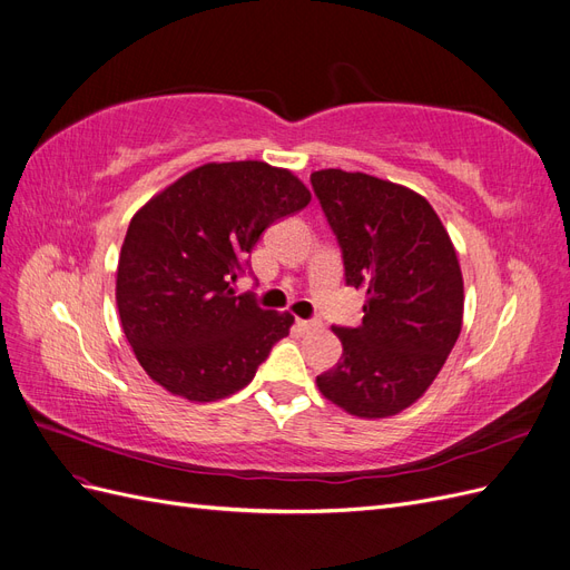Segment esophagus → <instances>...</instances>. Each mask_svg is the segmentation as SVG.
Returning <instances> with one entry per match:
<instances>
[{
	"label": "esophagus",
	"mask_w": 570,
	"mask_h": 570,
	"mask_svg": "<svg viewBox=\"0 0 570 570\" xmlns=\"http://www.w3.org/2000/svg\"><path fill=\"white\" fill-rule=\"evenodd\" d=\"M318 325H321L318 321H304V318H299V321H297V327H299L302 333H312V331H316Z\"/></svg>",
	"instance_id": "1"
}]
</instances>
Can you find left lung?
Masks as SVG:
<instances>
[{
	"label": "left lung",
	"instance_id": "1",
	"mask_svg": "<svg viewBox=\"0 0 570 570\" xmlns=\"http://www.w3.org/2000/svg\"><path fill=\"white\" fill-rule=\"evenodd\" d=\"M312 187L342 249L344 281L366 289L364 321L333 327L342 358L316 385L352 416H394L433 385L461 333L454 245L433 206L404 185L325 168Z\"/></svg>",
	"mask_w": 570,
	"mask_h": 570
}]
</instances>
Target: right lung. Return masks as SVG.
<instances>
[{
    "label": "right lung",
    "instance_id": "obj_1",
    "mask_svg": "<svg viewBox=\"0 0 570 570\" xmlns=\"http://www.w3.org/2000/svg\"><path fill=\"white\" fill-rule=\"evenodd\" d=\"M312 202L306 185L264 161L204 164L151 197L130 220L116 304L154 383L189 402H216L252 383L295 323L233 283L271 226Z\"/></svg>",
    "mask_w": 570,
    "mask_h": 570
}]
</instances>
